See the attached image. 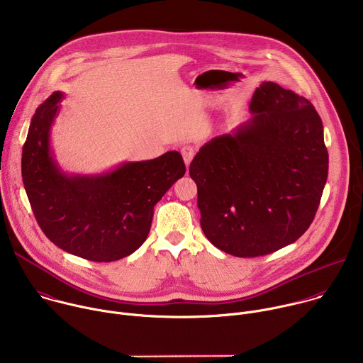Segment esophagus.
Returning a JSON list of instances; mask_svg holds the SVG:
<instances>
[{"label": "esophagus", "mask_w": 363, "mask_h": 363, "mask_svg": "<svg viewBox=\"0 0 363 363\" xmlns=\"http://www.w3.org/2000/svg\"><path fill=\"white\" fill-rule=\"evenodd\" d=\"M181 153H182V158H184L185 165L188 167V165L191 164L192 158H194V155H195V149H194V146H191V145H185V146H182V147H181Z\"/></svg>", "instance_id": "1"}]
</instances>
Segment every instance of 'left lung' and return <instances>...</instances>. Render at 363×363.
Segmentation results:
<instances>
[{"label":"left lung","instance_id":"left-lung-1","mask_svg":"<svg viewBox=\"0 0 363 363\" xmlns=\"http://www.w3.org/2000/svg\"><path fill=\"white\" fill-rule=\"evenodd\" d=\"M251 119L206 142L189 165L201 228L235 257L272 254L312 224L328 179L329 155L315 106L263 82Z\"/></svg>","mask_w":363,"mask_h":363}]
</instances>
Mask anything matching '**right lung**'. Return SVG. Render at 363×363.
Segmentation results:
<instances>
[{"instance_id":"obj_1","label":"right lung","mask_w":363,"mask_h":363,"mask_svg":"<svg viewBox=\"0 0 363 363\" xmlns=\"http://www.w3.org/2000/svg\"><path fill=\"white\" fill-rule=\"evenodd\" d=\"M62 97L55 91L37 108L23 146L21 174L31 210L45 237L62 250L96 263L121 260L146 240L153 206L184 177V160L171 150L101 175L62 172L50 149Z\"/></svg>"}]
</instances>
